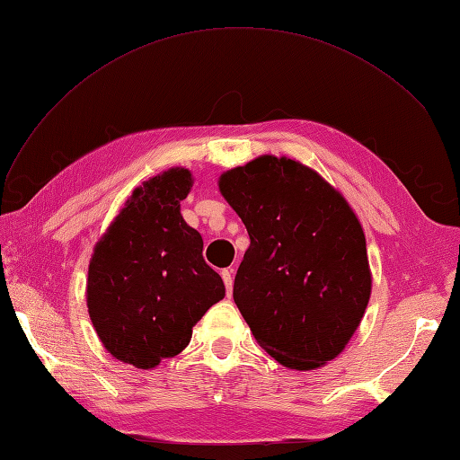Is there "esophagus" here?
Segmentation results:
<instances>
[{
    "instance_id": "esophagus-1",
    "label": "esophagus",
    "mask_w": 460,
    "mask_h": 460,
    "mask_svg": "<svg viewBox=\"0 0 460 460\" xmlns=\"http://www.w3.org/2000/svg\"><path fill=\"white\" fill-rule=\"evenodd\" d=\"M220 274H222V280H225L228 296H232V289H234V278H232V274H234V269H226V270H222Z\"/></svg>"
}]
</instances>
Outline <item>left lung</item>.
I'll return each mask as SVG.
<instances>
[{"label":"left lung","mask_w":460,"mask_h":460,"mask_svg":"<svg viewBox=\"0 0 460 460\" xmlns=\"http://www.w3.org/2000/svg\"><path fill=\"white\" fill-rule=\"evenodd\" d=\"M249 234L234 301L278 363L313 370L360 324L372 276L360 222L341 193L288 157L262 155L218 180Z\"/></svg>","instance_id":"8db88e82"}]
</instances>
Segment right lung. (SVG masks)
Masks as SVG:
<instances>
[{"mask_svg": "<svg viewBox=\"0 0 460 460\" xmlns=\"http://www.w3.org/2000/svg\"><path fill=\"white\" fill-rule=\"evenodd\" d=\"M191 184L178 166L136 188L90 261L92 324L111 355L137 368L186 349L191 328L225 297L201 234L180 215Z\"/></svg>", "mask_w": 460, "mask_h": 460, "instance_id": "right-lung-1", "label": "right lung"}]
</instances>
